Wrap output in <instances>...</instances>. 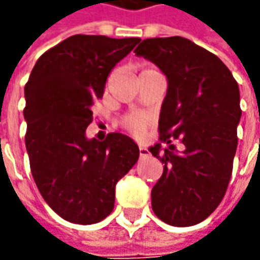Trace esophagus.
<instances>
[{"label":"esophagus","instance_id":"34e87169","mask_svg":"<svg viewBox=\"0 0 260 260\" xmlns=\"http://www.w3.org/2000/svg\"><path fill=\"white\" fill-rule=\"evenodd\" d=\"M139 154H141V157H145V156H149V150H147V147L139 146Z\"/></svg>","mask_w":260,"mask_h":260}]
</instances>
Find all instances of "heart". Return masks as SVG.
I'll return each mask as SVG.
<instances>
[{"instance_id": "heart-1", "label": "heart", "mask_w": 260, "mask_h": 260, "mask_svg": "<svg viewBox=\"0 0 260 260\" xmlns=\"http://www.w3.org/2000/svg\"><path fill=\"white\" fill-rule=\"evenodd\" d=\"M154 71H157L156 68H153V67H145V68L141 71V75L147 74V72H154ZM111 80V78H110ZM108 80V82H110ZM147 125H149V118H147L145 114H139V113H132L128 114V115H125L124 118H122V126H124L125 129H128L132 134V135L135 136H142L145 134V131H146Z\"/></svg>"}]
</instances>
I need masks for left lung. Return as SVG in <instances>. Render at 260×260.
I'll use <instances>...</instances> for the list:
<instances>
[{"label":"left lung","mask_w":260,"mask_h":260,"mask_svg":"<svg viewBox=\"0 0 260 260\" xmlns=\"http://www.w3.org/2000/svg\"><path fill=\"white\" fill-rule=\"evenodd\" d=\"M135 53L169 80L160 143L150 147L164 166L152 189L153 212L170 225H195L216 210L231 178L242 113L238 83L217 55L185 37L146 39Z\"/></svg>","instance_id":"8db88e82"}]
</instances>
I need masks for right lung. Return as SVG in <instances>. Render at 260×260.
I'll return each mask as SVG.
<instances>
[{"label":"right lung","instance_id":"obj_1","mask_svg":"<svg viewBox=\"0 0 260 260\" xmlns=\"http://www.w3.org/2000/svg\"><path fill=\"white\" fill-rule=\"evenodd\" d=\"M139 42L75 35L43 54L26 83L31 175L43 199L67 221L93 224L107 217L115 184L139 158V147L126 135L86 138L108 74Z\"/></svg>","mask_w":260,"mask_h":260}]
</instances>
